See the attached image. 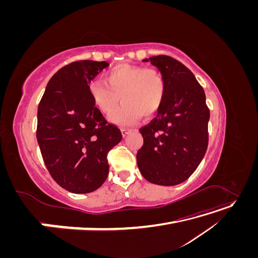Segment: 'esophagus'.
Instances as JSON below:
<instances>
[{
    "instance_id": "esophagus-1",
    "label": "esophagus",
    "mask_w": 258,
    "mask_h": 258,
    "mask_svg": "<svg viewBox=\"0 0 258 258\" xmlns=\"http://www.w3.org/2000/svg\"><path fill=\"white\" fill-rule=\"evenodd\" d=\"M129 129H127V128H121V135H122V137L124 138L126 137L128 134H129Z\"/></svg>"
}]
</instances>
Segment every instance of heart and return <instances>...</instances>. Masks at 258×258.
Returning a JSON list of instances; mask_svg holds the SVG:
<instances>
[{
	"label": "heart",
	"mask_w": 258,
	"mask_h": 258,
	"mask_svg": "<svg viewBox=\"0 0 258 258\" xmlns=\"http://www.w3.org/2000/svg\"><path fill=\"white\" fill-rule=\"evenodd\" d=\"M88 88L93 104L105 115L112 113L121 99L123 104L110 116V120L119 126H130L141 116L148 118L157 113L166 92L158 71L130 64L112 68L104 81L93 80Z\"/></svg>",
	"instance_id": "obj_1"
}]
</instances>
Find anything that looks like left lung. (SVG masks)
<instances>
[{
    "label": "left lung",
    "instance_id": "1",
    "mask_svg": "<svg viewBox=\"0 0 258 258\" xmlns=\"http://www.w3.org/2000/svg\"><path fill=\"white\" fill-rule=\"evenodd\" d=\"M166 85L165 99L155 118L140 132L144 144L137 153L140 172L146 181L173 186L186 181L204 159L208 148L210 111L205 90L181 62L153 56Z\"/></svg>",
    "mask_w": 258,
    "mask_h": 258
}]
</instances>
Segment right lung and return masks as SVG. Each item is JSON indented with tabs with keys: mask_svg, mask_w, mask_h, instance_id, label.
<instances>
[{
	"mask_svg": "<svg viewBox=\"0 0 258 258\" xmlns=\"http://www.w3.org/2000/svg\"><path fill=\"white\" fill-rule=\"evenodd\" d=\"M108 67L105 61L70 63L49 80L37 108L36 139L45 166L62 188L95 191L108 174L107 153L121 132L93 104L89 83Z\"/></svg>",
	"mask_w": 258,
	"mask_h": 258,
	"instance_id": "right-lung-1",
	"label": "right lung"
}]
</instances>
